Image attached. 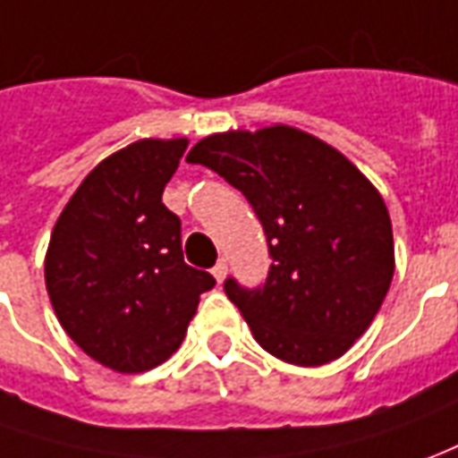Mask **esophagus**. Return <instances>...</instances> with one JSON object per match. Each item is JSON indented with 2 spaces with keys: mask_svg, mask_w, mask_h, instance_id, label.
Here are the masks:
<instances>
[{
  "mask_svg": "<svg viewBox=\"0 0 458 458\" xmlns=\"http://www.w3.org/2000/svg\"><path fill=\"white\" fill-rule=\"evenodd\" d=\"M211 274H214V279L222 284L224 276H226V259H219L216 264H214V269H211Z\"/></svg>",
  "mask_w": 458,
  "mask_h": 458,
  "instance_id": "esophagus-1",
  "label": "esophagus"
}]
</instances>
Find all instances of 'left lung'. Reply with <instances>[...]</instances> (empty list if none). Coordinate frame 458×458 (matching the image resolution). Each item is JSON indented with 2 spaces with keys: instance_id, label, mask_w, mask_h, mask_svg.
Segmentation results:
<instances>
[{
  "instance_id": "left-lung-1",
  "label": "left lung",
  "mask_w": 458,
  "mask_h": 458,
  "mask_svg": "<svg viewBox=\"0 0 458 458\" xmlns=\"http://www.w3.org/2000/svg\"><path fill=\"white\" fill-rule=\"evenodd\" d=\"M187 162L239 189L264 226L267 282H224L261 349L296 367L346 354L394 276L392 219L374 184L342 151L284 124L211 134Z\"/></svg>"
}]
</instances>
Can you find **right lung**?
<instances>
[{
  "instance_id": "add662e5",
  "label": "right lung",
  "mask_w": 458,
  "mask_h": 458,
  "mask_svg": "<svg viewBox=\"0 0 458 458\" xmlns=\"http://www.w3.org/2000/svg\"><path fill=\"white\" fill-rule=\"evenodd\" d=\"M187 139H141L91 169L49 239L44 282L59 324L104 367L139 374L179 349L214 276L182 254L164 207Z\"/></svg>"
}]
</instances>
